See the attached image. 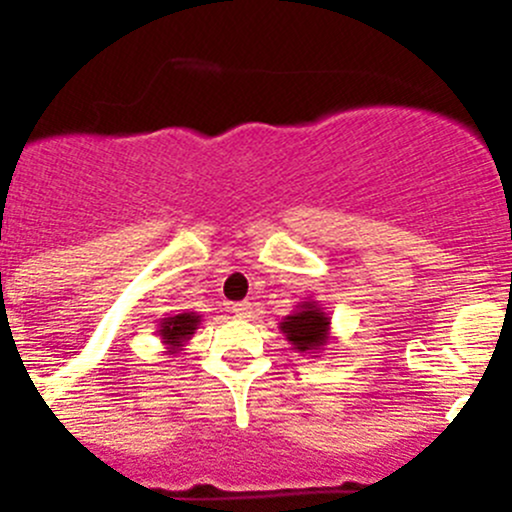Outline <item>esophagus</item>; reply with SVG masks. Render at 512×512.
Segmentation results:
<instances>
[{
  "mask_svg": "<svg viewBox=\"0 0 512 512\" xmlns=\"http://www.w3.org/2000/svg\"><path fill=\"white\" fill-rule=\"evenodd\" d=\"M233 313H236L238 317H250V313H252V303H248V301H240V303H233Z\"/></svg>",
  "mask_w": 512,
  "mask_h": 512,
  "instance_id": "obj_1",
  "label": "esophagus"
}]
</instances>
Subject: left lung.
<instances>
[{
	"label": "left lung",
	"instance_id": "obj_1",
	"mask_svg": "<svg viewBox=\"0 0 512 512\" xmlns=\"http://www.w3.org/2000/svg\"><path fill=\"white\" fill-rule=\"evenodd\" d=\"M330 327V313L320 308V301H315V298H305L291 315H286L279 322V330L286 337V342L293 346V351L310 356H322V351L330 346Z\"/></svg>",
	"mask_w": 512,
	"mask_h": 512
}]
</instances>
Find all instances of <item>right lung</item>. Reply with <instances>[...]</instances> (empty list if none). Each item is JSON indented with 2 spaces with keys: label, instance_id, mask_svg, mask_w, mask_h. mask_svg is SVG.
Here are the masks:
<instances>
[{
  "label": "right lung",
  "instance_id": "1",
  "mask_svg": "<svg viewBox=\"0 0 512 512\" xmlns=\"http://www.w3.org/2000/svg\"><path fill=\"white\" fill-rule=\"evenodd\" d=\"M199 322H202V315L197 313H178L170 317H161L158 320V337H161V344L166 346L168 356H178L182 346L192 339L195 330H199Z\"/></svg>",
  "mask_w": 512,
  "mask_h": 512
}]
</instances>
